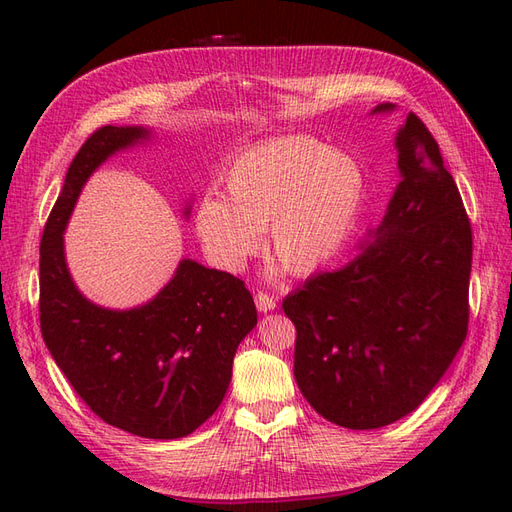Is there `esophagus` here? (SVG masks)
I'll list each match as a JSON object with an SVG mask.
<instances>
[{
  "instance_id": "34e87169",
  "label": "esophagus",
  "mask_w": 512,
  "mask_h": 512,
  "mask_svg": "<svg viewBox=\"0 0 512 512\" xmlns=\"http://www.w3.org/2000/svg\"><path fill=\"white\" fill-rule=\"evenodd\" d=\"M254 301H256L258 312H271V309L277 307V301L271 297V294H267V292H256Z\"/></svg>"
}]
</instances>
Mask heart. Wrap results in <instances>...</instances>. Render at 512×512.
Here are the masks:
<instances>
[{
  "label": "heart",
  "mask_w": 512,
  "mask_h": 512,
  "mask_svg": "<svg viewBox=\"0 0 512 512\" xmlns=\"http://www.w3.org/2000/svg\"><path fill=\"white\" fill-rule=\"evenodd\" d=\"M194 213L196 235L215 267L239 273L267 247L292 275L327 267L350 239L365 200L359 158L312 136H282L245 149Z\"/></svg>",
  "instance_id": "heart-1"
}]
</instances>
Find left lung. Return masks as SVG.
<instances>
[{
  "mask_svg": "<svg viewBox=\"0 0 512 512\" xmlns=\"http://www.w3.org/2000/svg\"><path fill=\"white\" fill-rule=\"evenodd\" d=\"M386 111L393 104L374 108ZM395 147L401 181L376 235L282 303L297 329L294 380L309 406L346 429L416 410L468 335L472 228L457 183L414 113Z\"/></svg>",
  "mask_w": 512,
  "mask_h": 512,
  "instance_id": "8db88e82",
  "label": "left lung"
}]
</instances>
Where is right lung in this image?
Wrapping results in <instances>:
<instances>
[{"label": "right lung", "instance_id": "1", "mask_svg": "<svg viewBox=\"0 0 512 512\" xmlns=\"http://www.w3.org/2000/svg\"><path fill=\"white\" fill-rule=\"evenodd\" d=\"M145 138L143 126H104L74 156L42 232L40 331L76 395L104 423L175 440L218 410L237 346L258 316L239 277L190 258L156 297L132 309L100 307L74 286L64 230L76 198L104 160Z\"/></svg>", "mask_w": 512, "mask_h": 512}]
</instances>
